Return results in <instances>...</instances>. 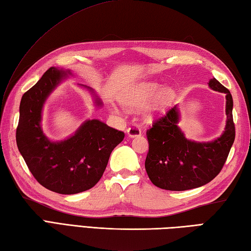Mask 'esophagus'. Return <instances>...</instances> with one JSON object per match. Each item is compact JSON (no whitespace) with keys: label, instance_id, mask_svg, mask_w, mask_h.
I'll return each mask as SVG.
<instances>
[{"label":"esophagus","instance_id":"esophagus-1","mask_svg":"<svg viewBox=\"0 0 251 251\" xmlns=\"http://www.w3.org/2000/svg\"><path fill=\"white\" fill-rule=\"evenodd\" d=\"M127 135H128L130 138L138 137L141 135V129L139 128L138 125H131L128 129H127Z\"/></svg>","mask_w":251,"mask_h":251}]
</instances>
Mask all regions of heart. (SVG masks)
Instances as JSON below:
<instances>
[{"label":"heart","instance_id":"heart-1","mask_svg":"<svg viewBox=\"0 0 251 251\" xmlns=\"http://www.w3.org/2000/svg\"><path fill=\"white\" fill-rule=\"evenodd\" d=\"M176 97L173 87L165 86L158 82L148 81L135 85L121 96V101L131 110L140 109L149 102L145 111L147 120H153L164 114Z\"/></svg>","mask_w":251,"mask_h":251}]
</instances>
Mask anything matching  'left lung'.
Wrapping results in <instances>:
<instances>
[{"instance_id": "1", "label": "left lung", "mask_w": 251, "mask_h": 251, "mask_svg": "<svg viewBox=\"0 0 251 251\" xmlns=\"http://www.w3.org/2000/svg\"><path fill=\"white\" fill-rule=\"evenodd\" d=\"M209 87L226 94V124L223 134L209 142L186 139L179 128L177 105L154 121L147 130L149 152L146 170L157 188L169 191H185L200 188L217 177L225 165L235 139L233 122V98L230 90L214 77Z\"/></svg>"}]
</instances>
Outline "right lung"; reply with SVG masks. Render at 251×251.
I'll return each mask as SVG.
<instances>
[{
    "label": "right lung",
    "instance_id": "add662e5",
    "mask_svg": "<svg viewBox=\"0 0 251 251\" xmlns=\"http://www.w3.org/2000/svg\"><path fill=\"white\" fill-rule=\"evenodd\" d=\"M70 70L50 68L33 87L25 93L19 106L16 141L31 174L44 188L59 194H76L92 189L105 170L113 149L125 134L99 120L85 121L75 134L51 141L42 129V111L46 99ZM96 105L102 102L92 88Z\"/></svg>",
    "mask_w": 251,
    "mask_h": 251
}]
</instances>
